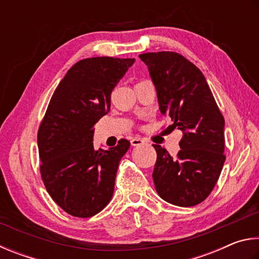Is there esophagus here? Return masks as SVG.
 Wrapping results in <instances>:
<instances>
[{
	"label": "esophagus",
	"mask_w": 259,
	"mask_h": 259,
	"mask_svg": "<svg viewBox=\"0 0 259 259\" xmlns=\"http://www.w3.org/2000/svg\"><path fill=\"white\" fill-rule=\"evenodd\" d=\"M146 143V141H144L143 139L141 138H134L131 140V144H132L133 147H138V146H142V144Z\"/></svg>",
	"instance_id": "obj_1"
}]
</instances>
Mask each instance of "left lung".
I'll use <instances>...</instances> for the list:
<instances>
[{"instance_id": "left-lung-1", "label": "left lung", "mask_w": 259, "mask_h": 259, "mask_svg": "<svg viewBox=\"0 0 259 259\" xmlns=\"http://www.w3.org/2000/svg\"><path fill=\"white\" fill-rule=\"evenodd\" d=\"M156 88L159 110L183 133L175 158L153 144L152 178L161 199L192 207L209 196L223 168L224 118L202 72L175 52L140 54Z\"/></svg>"}]
</instances>
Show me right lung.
<instances>
[{
	"label": "right lung",
	"instance_id": "obj_1",
	"mask_svg": "<svg viewBox=\"0 0 259 259\" xmlns=\"http://www.w3.org/2000/svg\"><path fill=\"white\" fill-rule=\"evenodd\" d=\"M135 59L89 58L59 83L37 134L40 174L69 215L94 216L111 200L119 161L131 143L94 150L93 126L110 110V95Z\"/></svg>",
	"mask_w": 259,
	"mask_h": 259
}]
</instances>
